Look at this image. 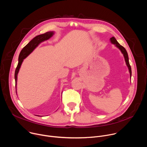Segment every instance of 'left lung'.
<instances>
[{"label": "left lung", "mask_w": 147, "mask_h": 147, "mask_svg": "<svg viewBox=\"0 0 147 147\" xmlns=\"http://www.w3.org/2000/svg\"><path fill=\"white\" fill-rule=\"evenodd\" d=\"M111 42L115 44L120 50L122 52V53L123 54L124 56V58H125V61L126 62V64L129 69V73H130V77H131V76H132V70H131V65L129 64V58H128V53H127V51L126 50V49L121 45H120L119 42L117 41V40L116 39V38L113 36L111 38Z\"/></svg>", "instance_id": "obj_1"}]
</instances>
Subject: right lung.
Returning <instances> with one entry per match:
<instances>
[{
	"instance_id": "add662e5",
	"label": "right lung",
	"mask_w": 147,
	"mask_h": 147,
	"mask_svg": "<svg viewBox=\"0 0 147 147\" xmlns=\"http://www.w3.org/2000/svg\"><path fill=\"white\" fill-rule=\"evenodd\" d=\"M54 34L53 32H47L46 33L39 35L34 37L26 46H25L21 50L19 55L18 64L15 71V86H16L17 75L19 72V69L22 65L23 59L27 57L35 49V47L42 42L49 39Z\"/></svg>"
}]
</instances>
